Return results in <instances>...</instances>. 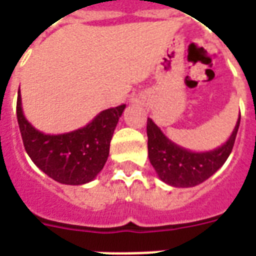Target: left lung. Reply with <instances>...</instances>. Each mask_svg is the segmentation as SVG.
<instances>
[{"label": "left lung", "mask_w": 256, "mask_h": 256, "mask_svg": "<svg viewBox=\"0 0 256 256\" xmlns=\"http://www.w3.org/2000/svg\"><path fill=\"white\" fill-rule=\"evenodd\" d=\"M240 118L224 145L210 152L196 153L178 146L148 118V156L158 178L174 187H194L209 179L226 162L239 130Z\"/></svg>", "instance_id": "8db88e82"}]
</instances>
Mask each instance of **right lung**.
<instances>
[{
    "mask_svg": "<svg viewBox=\"0 0 256 256\" xmlns=\"http://www.w3.org/2000/svg\"><path fill=\"white\" fill-rule=\"evenodd\" d=\"M124 104L104 110L85 128L66 134H43L28 122L17 96V122L28 156L51 179L62 184H84L94 180L108 158L110 142Z\"/></svg>",
    "mask_w": 256,
    "mask_h": 256,
    "instance_id": "add662e5",
    "label": "right lung"
}]
</instances>
